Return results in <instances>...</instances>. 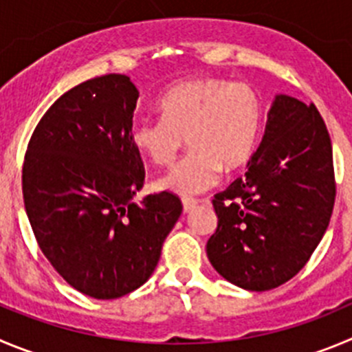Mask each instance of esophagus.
<instances>
[{"label":"esophagus","mask_w":352,"mask_h":352,"mask_svg":"<svg viewBox=\"0 0 352 352\" xmlns=\"http://www.w3.org/2000/svg\"><path fill=\"white\" fill-rule=\"evenodd\" d=\"M182 205H184V212H191L198 206V199H192V198H184L182 199Z\"/></svg>","instance_id":"esophagus-1"}]
</instances>
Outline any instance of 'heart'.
I'll list each match as a JSON object with an SVG mask.
<instances>
[{
	"label": "heart",
	"mask_w": 352,
	"mask_h": 352,
	"mask_svg": "<svg viewBox=\"0 0 352 352\" xmlns=\"http://www.w3.org/2000/svg\"><path fill=\"white\" fill-rule=\"evenodd\" d=\"M161 118H139L130 140L156 165H168L184 144L191 151L157 180L160 189L182 196L208 191L222 168L250 160L262 126V102L254 87L205 76L170 87L157 100Z\"/></svg>",
	"instance_id": "heart-1"
}]
</instances>
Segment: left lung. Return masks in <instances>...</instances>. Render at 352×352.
Returning a JSON list of instances; mask_svg holds the SVG:
<instances>
[{"mask_svg": "<svg viewBox=\"0 0 352 352\" xmlns=\"http://www.w3.org/2000/svg\"><path fill=\"white\" fill-rule=\"evenodd\" d=\"M219 222L206 243L217 272L264 292L311 258L335 203L331 140L314 104L278 95L248 170L212 199Z\"/></svg>", "mask_w": 352, "mask_h": 352, "instance_id": "8db88e82", "label": "left lung"}]
</instances>
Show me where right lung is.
<instances>
[{
	"label": "right lung",
	"mask_w": 352,
	"mask_h": 352,
	"mask_svg": "<svg viewBox=\"0 0 352 352\" xmlns=\"http://www.w3.org/2000/svg\"><path fill=\"white\" fill-rule=\"evenodd\" d=\"M137 98L124 74L71 88L36 124L22 168L25 212L43 255L72 288L104 300L149 280L182 213L168 191L131 201L146 177L130 140Z\"/></svg>",
	"instance_id": "1"
}]
</instances>
